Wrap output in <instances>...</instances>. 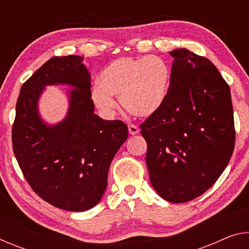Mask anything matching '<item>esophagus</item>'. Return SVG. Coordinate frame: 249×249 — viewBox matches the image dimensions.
<instances>
[{"label": "esophagus", "instance_id": "34e87169", "mask_svg": "<svg viewBox=\"0 0 249 249\" xmlns=\"http://www.w3.org/2000/svg\"><path fill=\"white\" fill-rule=\"evenodd\" d=\"M128 132L130 135H137L140 133V129L136 125H133V124H128Z\"/></svg>", "mask_w": 249, "mask_h": 249}]
</instances>
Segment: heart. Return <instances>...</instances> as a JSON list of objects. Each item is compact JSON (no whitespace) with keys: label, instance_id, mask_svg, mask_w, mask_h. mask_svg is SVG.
Instances as JSON below:
<instances>
[{"label":"heart","instance_id":"heart-1","mask_svg":"<svg viewBox=\"0 0 249 249\" xmlns=\"http://www.w3.org/2000/svg\"><path fill=\"white\" fill-rule=\"evenodd\" d=\"M171 69L158 56L121 57L109 62L92 88V100L101 112L111 115L115 98L126 111L137 117H148L159 111L169 93Z\"/></svg>","mask_w":249,"mask_h":249}]
</instances>
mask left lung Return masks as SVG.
Here are the masks:
<instances>
[{
	"instance_id": "left-lung-1",
	"label": "left lung",
	"mask_w": 249,
	"mask_h": 249,
	"mask_svg": "<svg viewBox=\"0 0 249 249\" xmlns=\"http://www.w3.org/2000/svg\"><path fill=\"white\" fill-rule=\"evenodd\" d=\"M174 57L162 107L141 125L150 183L172 203L196 199L216 182L235 146L229 84L209 59L185 48Z\"/></svg>"
}]
</instances>
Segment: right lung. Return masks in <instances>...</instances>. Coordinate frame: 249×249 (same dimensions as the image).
Returning <instances> with one entry per match:
<instances>
[{
    "instance_id": "add662e5",
    "label": "right lung",
    "mask_w": 249,
    "mask_h": 249,
    "mask_svg": "<svg viewBox=\"0 0 249 249\" xmlns=\"http://www.w3.org/2000/svg\"><path fill=\"white\" fill-rule=\"evenodd\" d=\"M83 57H53L25 82L16 103L12 129L14 155L31 188L56 208L83 212L99 203L107 172L127 140L122 121L94 114L91 75ZM68 84L70 108L54 125L45 124L38 101L47 85Z\"/></svg>"
}]
</instances>
